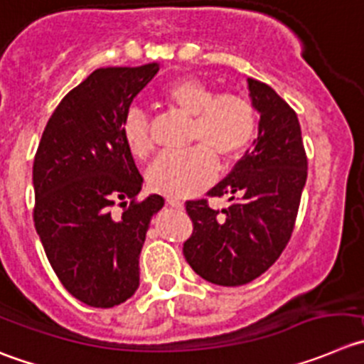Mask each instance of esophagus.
I'll return each instance as SVG.
<instances>
[{
  "label": "esophagus",
  "instance_id": "34e87169",
  "mask_svg": "<svg viewBox=\"0 0 364 364\" xmlns=\"http://www.w3.org/2000/svg\"><path fill=\"white\" fill-rule=\"evenodd\" d=\"M166 203H168L172 208H178V210L183 208V201H181V199H178V198H168V199H166Z\"/></svg>",
  "mask_w": 364,
  "mask_h": 364
}]
</instances>
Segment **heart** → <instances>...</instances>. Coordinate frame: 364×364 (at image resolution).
Segmentation results:
<instances>
[{
    "label": "heart",
    "instance_id": "b5f03b06",
    "mask_svg": "<svg viewBox=\"0 0 364 364\" xmlns=\"http://www.w3.org/2000/svg\"><path fill=\"white\" fill-rule=\"evenodd\" d=\"M163 98L193 118L190 140L201 144L185 152H165L147 172L154 192L185 198L212 183L217 158L232 161L247 151L257 134V111L250 98L219 93L199 79H181L163 90ZM122 138L134 158L145 159L154 149L149 120L141 109H131L122 120Z\"/></svg>",
    "mask_w": 364,
    "mask_h": 364
}]
</instances>
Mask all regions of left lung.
Returning <instances> with one entry per match:
<instances>
[{
  "label": "left lung",
  "instance_id": "left-lung-1",
  "mask_svg": "<svg viewBox=\"0 0 364 364\" xmlns=\"http://www.w3.org/2000/svg\"><path fill=\"white\" fill-rule=\"evenodd\" d=\"M247 90L260 114L259 136L208 192L210 198L226 196L230 206L213 210L206 199L186 201L193 224L183 244L186 262L201 278L226 287L247 284L277 262L294 230L307 181V156L293 107L259 80L247 79Z\"/></svg>",
  "mask_w": 364,
  "mask_h": 364
}]
</instances>
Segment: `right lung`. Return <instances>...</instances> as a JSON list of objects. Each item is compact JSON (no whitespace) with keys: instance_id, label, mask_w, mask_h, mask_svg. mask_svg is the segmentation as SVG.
Returning <instances> with one entry per match:
<instances>
[{"instance_id":"obj_1","label":"right lung","mask_w":364,"mask_h":364,"mask_svg":"<svg viewBox=\"0 0 364 364\" xmlns=\"http://www.w3.org/2000/svg\"><path fill=\"white\" fill-rule=\"evenodd\" d=\"M158 71L95 70L57 105L33 159L37 235L60 284L90 307L134 294L149 224L165 205L158 193L136 201L144 178L122 138L131 102Z\"/></svg>"}]
</instances>
